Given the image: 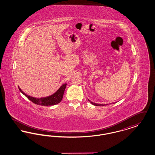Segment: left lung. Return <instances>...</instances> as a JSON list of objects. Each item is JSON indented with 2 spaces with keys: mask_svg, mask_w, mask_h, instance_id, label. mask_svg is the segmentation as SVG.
<instances>
[{
  "mask_svg": "<svg viewBox=\"0 0 155 155\" xmlns=\"http://www.w3.org/2000/svg\"><path fill=\"white\" fill-rule=\"evenodd\" d=\"M89 101L91 103V104H94V105H95V106H105V105H106V104H97V103H93V102H92L91 101H90L88 99Z\"/></svg>",
  "mask_w": 155,
  "mask_h": 155,
  "instance_id": "left-lung-1",
  "label": "left lung"
}]
</instances>
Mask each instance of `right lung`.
I'll return each mask as SVG.
<instances>
[{
  "label": "right lung",
  "mask_w": 155,
  "mask_h": 155,
  "mask_svg": "<svg viewBox=\"0 0 155 155\" xmlns=\"http://www.w3.org/2000/svg\"><path fill=\"white\" fill-rule=\"evenodd\" d=\"M66 85L67 84H64L62 85L60 87V88L52 95L45 97H41V98H36V97H34L32 96H28V95H26L24 92H22V91L21 90V89L19 87H18V89L23 95H24L33 103L37 104H39V105L46 106L54 105V104H56L61 102V101L62 100L64 92V90L66 87Z\"/></svg>",
  "instance_id": "right-lung-1"
}]
</instances>
